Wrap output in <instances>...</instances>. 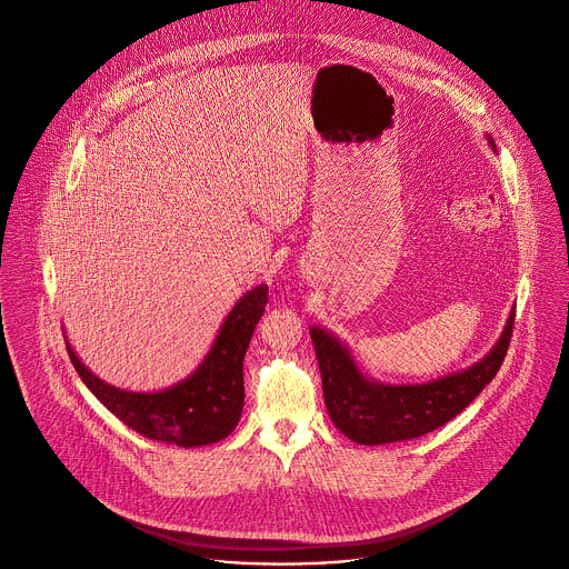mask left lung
<instances>
[{
  "label": "left lung",
  "mask_w": 569,
  "mask_h": 569,
  "mask_svg": "<svg viewBox=\"0 0 569 569\" xmlns=\"http://www.w3.org/2000/svg\"><path fill=\"white\" fill-rule=\"evenodd\" d=\"M486 139L496 150V141L489 134ZM513 317L516 310L509 312L502 336L481 360L421 385H391L369 378L338 336L321 327H310L323 402L331 421L345 437L362 446L408 441L446 426L496 378L509 351Z\"/></svg>",
  "instance_id": "left-lung-1"
}]
</instances>
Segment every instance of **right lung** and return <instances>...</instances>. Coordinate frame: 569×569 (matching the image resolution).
<instances>
[{
  "label": "right lung",
  "instance_id": "obj_1",
  "mask_svg": "<svg viewBox=\"0 0 569 569\" xmlns=\"http://www.w3.org/2000/svg\"><path fill=\"white\" fill-rule=\"evenodd\" d=\"M268 303V286L242 295L204 356L184 380L159 391H130L108 385L76 356L69 340L67 351L73 369L88 389L128 428L146 439L196 448L216 443L233 432L242 415V358L248 353L257 323Z\"/></svg>",
  "mask_w": 569,
  "mask_h": 569
}]
</instances>
